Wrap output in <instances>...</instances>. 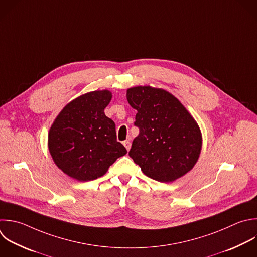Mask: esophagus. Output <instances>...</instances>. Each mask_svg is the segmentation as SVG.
Listing matches in <instances>:
<instances>
[{"label": "esophagus", "mask_w": 257, "mask_h": 257, "mask_svg": "<svg viewBox=\"0 0 257 257\" xmlns=\"http://www.w3.org/2000/svg\"><path fill=\"white\" fill-rule=\"evenodd\" d=\"M123 146L125 147V149H126L127 151H130L132 145H131V142H130V141H124V142H123Z\"/></svg>", "instance_id": "1"}]
</instances>
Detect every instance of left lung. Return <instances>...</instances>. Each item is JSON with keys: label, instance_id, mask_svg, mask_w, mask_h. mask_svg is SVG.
Masks as SVG:
<instances>
[{"label": "left lung", "instance_id": "1", "mask_svg": "<svg viewBox=\"0 0 257 257\" xmlns=\"http://www.w3.org/2000/svg\"><path fill=\"white\" fill-rule=\"evenodd\" d=\"M126 99L138 110L130 157L143 173L162 183L173 182L196 164L201 148L200 128L183 104L171 93L138 86L127 89Z\"/></svg>", "mask_w": 257, "mask_h": 257}]
</instances>
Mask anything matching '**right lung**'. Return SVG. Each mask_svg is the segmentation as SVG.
<instances>
[{
	"instance_id": "add662e5",
	"label": "right lung",
	"mask_w": 257,
	"mask_h": 257,
	"mask_svg": "<svg viewBox=\"0 0 257 257\" xmlns=\"http://www.w3.org/2000/svg\"><path fill=\"white\" fill-rule=\"evenodd\" d=\"M110 100L107 90L83 94L61 110L49 131L48 147L54 163L75 180L88 182L103 176L126 154L116 141L114 121L104 114Z\"/></svg>"
}]
</instances>
